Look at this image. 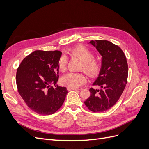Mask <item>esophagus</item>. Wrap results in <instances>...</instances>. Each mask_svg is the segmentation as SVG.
Returning a JSON list of instances; mask_svg holds the SVG:
<instances>
[{
	"instance_id": "obj_1",
	"label": "esophagus",
	"mask_w": 149,
	"mask_h": 149,
	"mask_svg": "<svg viewBox=\"0 0 149 149\" xmlns=\"http://www.w3.org/2000/svg\"><path fill=\"white\" fill-rule=\"evenodd\" d=\"M67 90H68V91H72V90H74V91H77V90H78V89H76V88H72L68 87Z\"/></svg>"
}]
</instances>
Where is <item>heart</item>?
<instances>
[{"instance_id":"b5f03b06","label":"heart","mask_w":149,"mask_h":149,"mask_svg":"<svg viewBox=\"0 0 149 149\" xmlns=\"http://www.w3.org/2000/svg\"><path fill=\"white\" fill-rule=\"evenodd\" d=\"M68 52L79 60L81 61L80 70H82L89 77L96 76L101 70V63L98 60L94 58V53L83 45H78L69 49ZM66 58L62 56L58 61V69L61 72H64L66 68ZM86 81V78L81 73H69L65 75L61 79V83L65 86L77 88L82 86Z\"/></svg>"}]
</instances>
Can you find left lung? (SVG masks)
<instances>
[{
	"label": "left lung",
	"mask_w": 149,
	"mask_h": 149,
	"mask_svg": "<svg viewBox=\"0 0 149 149\" xmlns=\"http://www.w3.org/2000/svg\"><path fill=\"white\" fill-rule=\"evenodd\" d=\"M102 56L100 74L93 84L100 89L91 88V94L84 101L85 105L94 112L106 111L118 102L127 81L128 65L121 48L107 40H91Z\"/></svg>",
	"instance_id": "left-lung-1"
}]
</instances>
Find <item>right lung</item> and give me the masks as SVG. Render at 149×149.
I'll return each mask as SVG.
<instances>
[{
	"mask_svg": "<svg viewBox=\"0 0 149 149\" xmlns=\"http://www.w3.org/2000/svg\"><path fill=\"white\" fill-rule=\"evenodd\" d=\"M61 54L58 50H36L26 56L17 69L18 91L26 106L38 114H53L65 101L66 88L56 85Z\"/></svg>",
	"mask_w": 149,
	"mask_h": 149,
	"instance_id": "obj_1",
	"label": "right lung"
}]
</instances>
